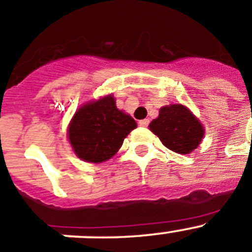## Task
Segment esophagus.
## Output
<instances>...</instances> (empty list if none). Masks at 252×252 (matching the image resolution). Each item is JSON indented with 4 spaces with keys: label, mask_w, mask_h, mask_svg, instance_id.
<instances>
[{
    "label": "esophagus",
    "mask_w": 252,
    "mask_h": 252,
    "mask_svg": "<svg viewBox=\"0 0 252 252\" xmlns=\"http://www.w3.org/2000/svg\"><path fill=\"white\" fill-rule=\"evenodd\" d=\"M139 126H149V121H148V119H142V121H139Z\"/></svg>",
    "instance_id": "obj_1"
}]
</instances>
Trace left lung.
<instances>
[{
	"instance_id": "obj_1",
	"label": "left lung",
	"mask_w": 252,
	"mask_h": 252,
	"mask_svg": "<svg viewBox=\"0 0 252 252\" xmlns=\"http://www.w3.org/2000/svg\"><path fill=\"white\" fill-rule=\"evenodd\" d=\"M149 128L168 149L179 154L191 153L204 138L203 124L183 104L160 108L159 117Z\"/></svg>"
}]
</instances>
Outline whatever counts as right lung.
Masks as SVG:
<instances>
[{
    "label": "right lung",
    "mask_w": 252,
    "mask_h": 252,
    "mask_svg": "<svg viewBox=\"0 0 252 252\" xmlns=\"http://www.w3.org/2000/svg\"><path fill=\"white\" fill-rule=\"evenodd\" d=\"M135 128V121L117 108L109 94L82 105L70 121L67 135L79 159L97 164L112 158Z\"/></svg>",
    "instance_id": "add662e5"
}]
</instances>
